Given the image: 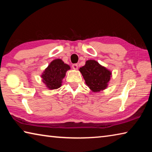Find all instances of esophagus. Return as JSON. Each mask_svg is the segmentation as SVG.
<instances>
[{
	"label": "esophagus",
	"mask_w": 152,
	"mask_h": 152,
	"mask_svg": "<svg viewBox=\"0 0 152 152\" xmlns=\"http://www.w3.org/2000/svg\"><path fill=\"white\" fill-rule=\"evenodd\" d=\"M78 68V64H74L72 65V68L74 69V70H77Z\"/></svg>",
	"instance_id": "34e87169"
}]
</instances>
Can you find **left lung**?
<instances>
[{
    "label": "left lung",
    "instance_id": "left-lung-1",
    "mask_svg": "<svg viewBox=\"0 0 152 152\" xmlns=\"http://www.w3.org/2000/svg\"><path fill=\"white\" fill-rule=\"evenodd\" d=\"M79 70L83 76L87 86L94 92L106 88L111 76L110 71L93 60H87L85 65Z\"/></svg>",
    "mask_w": 152,
    "mask_h": 152
}]
</instances>
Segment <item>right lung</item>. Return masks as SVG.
Listing matches in <instances>:
<instances>
[{
	"label": "right lung",
	"mask_w": 152,
	"mask_h": 152,
	"mask_svg": "<svg viewBox=\"0 0 152 152\" xmlns=\"http://www.w3.org/2000/svg\"><path fill=\"white\" fill-rule=\"evenodd\" d=\"M70 67L60 59H56L50 64L42 75L43 82L49 89H57L61 86L62 79L66 76L67 70Z\"/></svg>",
	"instance_id": "add662e5"
}]
</instances>
